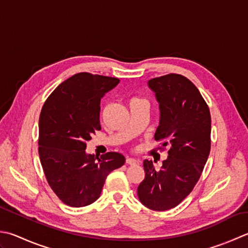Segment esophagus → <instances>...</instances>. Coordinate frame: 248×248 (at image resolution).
<instances>
[{"instance_id": "1", "label": "esophagus", "mask_w": 248, "mask_h": 248, "mask_svg": "<svg viewBox=\"0 0 248 248\" xmlns=\"http://www.w3.org/2000/svg\"><path fill=\"white\" fill-rule=\"evenodd\" d=\"M125 163L133 166V164H138L139 163V160L133 159V158H127V159H125Z\"/></svg>"}]
</instances>
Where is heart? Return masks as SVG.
Returning a JSON list of instances; mask_svg holds the SVG:
<instances>
[{
  "mask_svg": "<svg viewBox=\"0 0 248 248\" xmlns=\"http://www.w3.org/2000/svg\"><path fill=\"white\" fill-rule=\"evenodd\" d=\"M132 101H143V100H140V99H138V98H134V99H132V100H131V102H132Z\"/></svg>",
  "mask_w": 248,
  "mask_h": 248,
  "instance_id": "heart-1",
  "label": "heart"
}]
</instances>
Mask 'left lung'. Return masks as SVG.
Returning a JSON list of instances; mask_svg holds the SVG:
<instances>
[{"label": "left lung", "instance_id": "obj_1", "mask_svg": "<svg viewBox=\"0 0 248 248\" xmlns=\"http://www.w3.org/2000/svg\"><path fill=\"white\" fill-rule=\"evenodd\" d=\"M159 102L160 123L155 140L168 148V159L156 170L144 160L140 201L154 211L177 206L192 191L211 152V113L200 91L187 77L168 74L148 80Z\"/></svg>", "mask_w": 248, "mask_h": 248}]
</instances>
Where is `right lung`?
<instances>
[{
	"mask_svg": "<svg viewBox=\"0 0 248 248\" xmlns=\"http://www.w3.org/2000/svg\"><path fill=\"white\" fill-rule=\"evenodd\" d=\"M118 78L78 73L60 84L44 103L38 124V155L57 197L72 207L99 199L105 179L125 159L119 153L87 155V140L100 125V102Z\"/></svg>",
	"mask_w": 248,
	"mask_h": 248,
	"instance_id": "obj_1",
	"label": "right lung"
}]
</instances>
